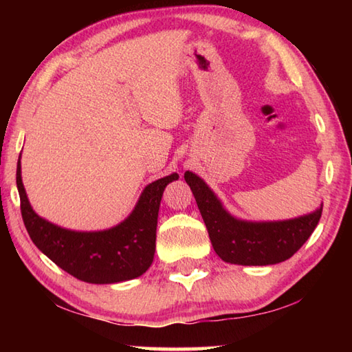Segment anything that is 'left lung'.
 <instances>
[{"instance_id": "left-lung-1", "label": "left lung", "mask_w": 352, "mask_h": 352, "mask_svg": "<svg viewBox=\"0 0 352 352\" xmlns=\"http://www.w3.org/2000/svg\"><path fill=\"white\" fill-rule=\"evenodd\" d=\"M214 252L231 265L266 266L290 258L315 231L322 206L287 221L252 222L230 214L213 190L193 172H186Z\"/></svg>"}]
</instances>
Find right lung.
Here are the masks:
<instances>
[{
    "label": "right lung",
    "mask_w": 352,
    "mask_h": 352,
    "mask_svg": "<svg viewBox=\"0 0 352 352\" xmlns=\"http://www.w3.org/2000/svg\"><path fill=\"white\" fill-rule=\"evenodd\" d=\"M174 180H178V174L148 184L129 218L116 227L72 231L54 226L33 210L22 184L21 159L16 168L21 213L33 243L63 271L92 284L121 283L148 271L155 252L157 216L163 190Z\"/></svg>",
    "instance_id": "obj_1"
}]
</instances>
